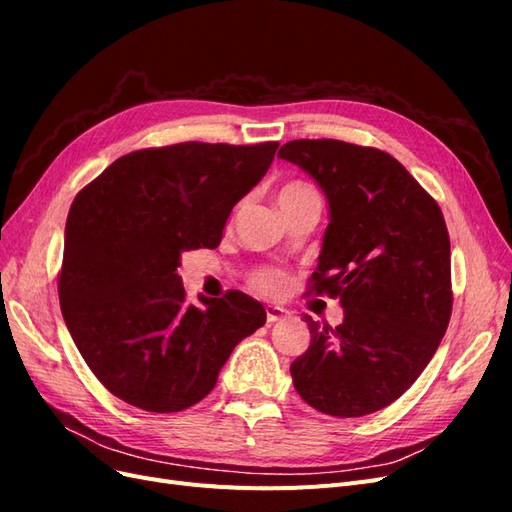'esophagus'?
<instances>
[{"mask_svg":"<svg viewBox=\"0 0 512 512\" xmlns=\"http://www.w3.org/2000/svg\"><path fill=\"white\" fill-rule=\"evenodd\" d=\"M265 312H267V322H277V320H286V318H290V312L288 309H284V307H280V305H267L265 307Z\"/></svg>","mask_w":512,"mask_h":512,"instance_id":"obj_1","label":"esophagus"}]
</instances>
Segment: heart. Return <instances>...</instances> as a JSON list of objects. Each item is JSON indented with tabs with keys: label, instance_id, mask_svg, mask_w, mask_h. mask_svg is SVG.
<instances>
[{
	"label": "heart",
	"instance_id": "heart-1",
	"mask_svg": "<svg viewBox=\"0 0 512 512\" xmlns=\"http://www.w3.org/2000/svg\"><path fill=\"white\" fill-rule=\"evenodd\" d=\"M316 190L312 185L305 183V181H288L284 183L280 192H277V203L284 205L290 203L294 198H301V196H314ZM252 284L265 294H277L282 292L288 286V275L280 269H260L254 277H252Z\"/></svg>",
	"mask_w": 512,
	"mask_h": 512
}]
</instances>
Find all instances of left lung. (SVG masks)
I'll use <instances>...</instances> for the list:
<instances>
[{"label":"left lung","instance_id":"obj_1","mask_svg":"<svg viewBox=\"0 0 512 512\" xmlns=\"http://www.w3.org/2000/svg\"><path fill=\"white\" fill-rule=\"evenodd\" d=\"M277 158L301 166L329 200L309 292L339 297L344 307L335 329L303 316L312 344L290 365L294 389L331 416L378 412L421 376L451 320L444 215L386 151L301 138Z\"/></svg>","mask_w":512,"mask_h":512}]
</instances>
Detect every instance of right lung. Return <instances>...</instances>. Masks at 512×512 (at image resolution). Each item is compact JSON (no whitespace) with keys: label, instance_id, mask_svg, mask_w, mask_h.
I'll return each instance as SVG.
<instances>
[{"label":"right lung","instance_id":"add662e5","mask_svg":"<svg viewBox=\"0 0 512 512\" xmlns=\"http://www.w3.org/2000/svg\"><path fill=\"white\" fill-rule=\"evenodd\" d=\"M280 143H179L132 151L76 194L59 303L94 376L126 404L181 412L205 399L230 352L267 322L239 290L185 299L181 254L218 247L228 215Z\"/></svg>","mask_w":512,"mask_h":512}]
</instances>
